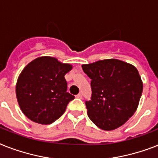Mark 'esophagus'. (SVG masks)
<instances>
[{
	"mask_svg": "<svg viewBox=\"0 0 158 158\" xmlns=\"http://www.w3.org/2000/svg\"><path fill=\"white\" fill-rule=\"evenodd\" d=\"M76 97H78V98H80V99H81L82 97H83V96H82V94H81V93H79V94L77 95Z\"/></svg>",
	"mask_w": 158,
	"mask_h": 158,
	"instance_id": "34e87169",
	"label": "esophagus"
}]
</instances>
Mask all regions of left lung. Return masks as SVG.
I'll return each mask as SVG.
<instances>
[{
    "instance_id": "obj_1",
    "label": "left lung",
    "mask_w": 158,
    "mask_h": 158,
    "mask_svg": "<svg viewBox=\"0 0 158 158\" xmlns=\"http://www.w3.org/2000/svg\"><path fill=\"white\" fill-rule=\"evenodd\" d=\"M91 81L92 97L86 101L89 118L105 131L123 125L136 111L143 82L133 65L118 59H105L82 65Z\"/></svg>"
}]
</instances>
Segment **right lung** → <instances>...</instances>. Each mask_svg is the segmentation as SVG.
I'll return each instance as SVG.
<instances>
[{
	"instance_id": "1",
	"label": "right lung",
	"mask_w": 158,
	"mask_h": 158,
	"mask_svg": "<svg viewBox=\"0 0 158 158\" xmlns=\"http://www.w3.org/2000/svg\"><path fill=\"white\" fill-rule=\"evenodd\" d=\"M71 64L48 56L39 57L27 65L16 83V97L22 112L36 123L47 125L58 119L75 97L66 92L65 75Z\"/></svg>"
}]
</instances>
